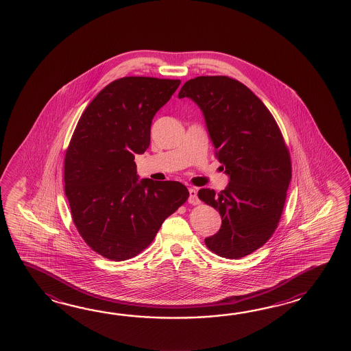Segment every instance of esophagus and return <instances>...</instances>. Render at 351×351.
<instances>
[{"label":"esophagus","mask_w":351,"mask_h":351,"mask_svg":"<svg viewBox=\"0 0 351 351\" xmlns=\"http://www.w3.org/2000/svg\"><path fill=\"white\" fill-rule=\"evenodd\" d=\"M188 202H189L191 204H198V203H199L198 195H197V191H195L194 188H189V198H188Z\"/></svg>","instance_id":"1"}]
</instances>
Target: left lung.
Listing matches in <instances>:
<instances>
[{
	"label": "left lung",
	"instance_id": "obj_1",
	"mask_svg": "<svg viewBox=\"0 0 351 351\" xmlns=\"http://www.w3.org/2000/svg\"><path fill=\"white\" fill-rule=\"evenodd\" d=\"M179 99L199 106L209 138L228 176L226 189L202 188L199 199L216 208L222 224L204 239L212 252L237 260L263 246L276 230L291 180V159L276 120L242 82L228 76H198Z\"/></svg>",
	"mask_w": 351,
	"mask_h": 351
}]
</instances>
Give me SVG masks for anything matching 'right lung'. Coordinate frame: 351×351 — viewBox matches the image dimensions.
I'll return each instance as SVG.
<instances>
[{
	"label": "right lung",
	"instance_id": "add662e5",
	"mask_svg": "<svg viewBox=\"0 0 351 351\" xmlns=\"http://www.w3.org/2000/svg\"><path fill=\"white\" fill-rule=\"evenodd\" d=\"M180 80L129 76L110 82L82 112L65 156V194L84 241L112 261L149 246L167 217L186 201L179 182L139 179L135 154Z\"/></svg>",
	"mask_w": 351,
	"mask_h": 351
}]
</instances>
